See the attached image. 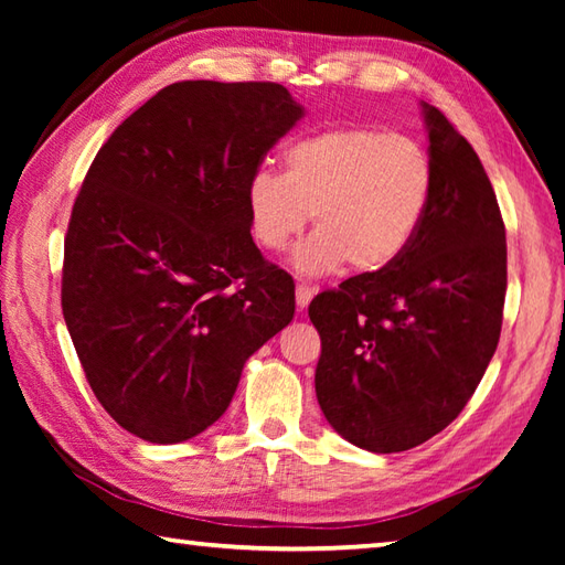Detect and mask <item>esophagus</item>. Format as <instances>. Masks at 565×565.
<instances>
[{"instance_id":"34e87169","label":"esophagus","mask_w":565,"mask_h":565,"mask_svg":"<svg viewBox=\"0 0 565 565\" xmlns=\"http://www.w3.org/2000/svg\"><path fill=\"white\" fill-rule=\"evenodd\" d=\"M313 294H316V289H310L308 284H298L296 286V303H298V308H308Z\"/></svg>"}]
</instances>
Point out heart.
Returning a JSON list of instances; mask_svg holds the SVG:
<instances>
[{"label":"heart","mask_w":565,"mask_h":565,"mask_svg":"<svg viewBox=\"0 0 565 565\" xmlns=\"http://www.w3.org/2000/svg\"><path fill=\"white\" fill-rule=\"evenodd\" d=\"M281 174L249 177L245 209L255 243L281 252L313 213L318 231L294 252L303 276L381 271L411 247L435 196V164L417 140L371 126H342L284 148Z\"/></svg>","instance_id":"b5f03b06"}]
</instances>
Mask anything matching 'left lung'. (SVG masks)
I'll list each match as a JSON object with an SVG mask.
<instances>
[{
    "mask_svg": "<svg viewBox=\"0 0 565 565\" xmlns=\"http://www.w3.org/2000/svg\"><path fill=\"white\" fill-rule=\"evenodd\" d=\"M435 196L403 255L308 308L320 332L316 395L354 447L393 454L463 411L495 354L508 289L493 184L447 116L423 102Z\"/></svg>",
    "mask_w": 565,
    "mask_h": 565,
    "instance_id": "obj_1",
    "label": "left lung"
}]
</instances>
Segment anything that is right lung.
Returning <instances> with one entry per match:
<instances>
[{
	"instance_id": "obj_1",
	"label": "right lung",
	"mask_w": 565,
	"mask_h": 565,
	"mask_svg": "<svg viewBox=\"0 0 565 565\" xmlns=\"http://www.w3.org/2000/svg\"><path fill=\"white\" fill-rule=\"evenodd\" d=\"M303 114L276 82H174L94 158L67 225L63 316L94 395L130 435H201L294 320V279L252 239L245 191Z\"/></svg>"
}]
</instances>
